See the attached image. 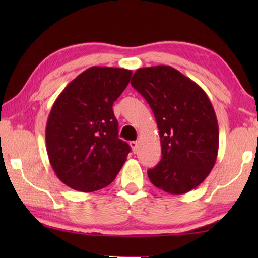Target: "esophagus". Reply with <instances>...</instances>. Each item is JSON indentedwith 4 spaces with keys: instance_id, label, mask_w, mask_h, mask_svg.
Wrapping results in <instances>:
<instances>
[{
    "instance_id": "1",
    "label": "esophagus",
    "mask_w": 258,
    "mask_h": 258,
    "mask_svg": "<svg viewBox=\"0 0 258 258\" xmlns=\"http://www.w3.org/2000/svg\"><path fill=\"white\" fill-rule=\"evenodd\" d=\"M130 146L132 148L133 152H137L138 151V142L137 141H131L130 142Z\"/></svg>"
}]
</instances>
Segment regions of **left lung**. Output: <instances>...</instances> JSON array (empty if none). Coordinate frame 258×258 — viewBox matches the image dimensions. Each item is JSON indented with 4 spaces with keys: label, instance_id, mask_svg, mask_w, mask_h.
I'll use <instances>...</instances> for the list:
<instances>
[{
    "label": "left lung",
    "instance_id": "obj_1",
    "mask_svg": "<svg viewBox=\"0 0 258 258\" xmlns=\"http://www.w3.org/2000/svg\"><path fill=\"white\" fill-rule=\"evenodd\" d=\"M132 80L159 130L161 159L148 171L149 180L168 194H186L216 161L218 125L212 103L202 87L171 66L140 68Z\"/></svg>",
    "mask_w": 258,
    "mask_h": 258
}]
</instances>
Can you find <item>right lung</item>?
I'll use <instances>...</instances> for the list:
<instances>
[{
  "mask_svg": "<svg viewBox=\"0 0 258 258\" xmlns=\"http://www.w3.org/2000/svg\"><path fill=\"white\" fill-rule=\"evenodd\" d=\"M132 72L91 67L64 87L46 124V151L59 180L74 190L93 192L115 180L131 151L118 138L112 104Z\"/></svg>",
  "mask_w": 258,
  "mask_h": 258,
  "instance_id": "obj_1",
  "label": "right lung"
}]
</instances>
